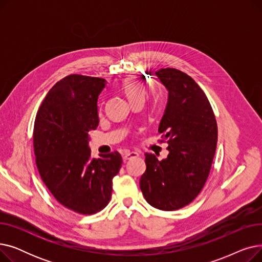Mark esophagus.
Wrapping results in <instances>:
<instances>
[{"label":"esophagus","mask_w":262,"mask_h":262,"mask_svg":"<svg viewBox=\"0 0 262 262\" xmlns=\"http://www.w3.org/2000/svg\"><path fill=\"white\" fill-rule=\"evenodd\" d=\"M139 156V154L138 153H136V152H124V154H123V159H124V161H126L127 159H130V158H135V157H138Z\"/></svg>","instance_id":"1"}]
</instances>
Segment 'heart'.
<instances>
[{
	"instance_id": "1",
	"label": "heart",
	"mask_w": 262,
	"mask_h": 262,
	"mask_svg": "<svg viewBox=\"0 0 262 262\" xmlns=\"http://www.w3.org/2000/svg\"><path fill=\"white\" fill-rule=\"evenodd\" d=\"M122 92L126 95L129 102L138 99H144L145 88L142 82L136 77H129L124 79L121 84Z\"/></svg>"
}]
</instances>
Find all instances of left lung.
<instances>
[{
    "instance_id": "obj_1",
    "label": "left lung",
    "mask_w": 262,
    "mask_h": 262,
    "mask_svg": "<svg viewBox=\"0 0 262 262\" xmlns=\"http://www.w3.org/2000/svg\"><path fill=\"white\" fill-rule=\"evenodd\" d=\"M168 90L158 132L168 143V157L145 153L140 189L153 207L172 211L193 201L207 181L214 157L217 126L207 96L186 73L167 68L155 72Z\"/></svg>"
}]
</instances>
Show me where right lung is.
<instances>
[{
    "mask_svg": "<svg viewBox=\"0 0 262 262\" xmlns=\"http://www.w3.org/2000/svg\"><path fill=\"white\" fill-rule=\"evenodd\" d=\"M105 87L104 78L66 76L48 92L35 120L39 174L55 199L81 214L106 207L122 164L117 150L91 157L90 132L99 125L98 101Z\"/></svg>",
    "mask_w": 262,
    "mask_h": 262,
    "instance_id": "right-lung-1",
    "label": "right lung"
}]
</instances>
